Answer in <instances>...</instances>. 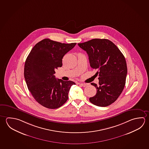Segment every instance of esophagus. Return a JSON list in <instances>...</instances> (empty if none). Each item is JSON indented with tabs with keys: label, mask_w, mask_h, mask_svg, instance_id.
<instances>
[{
	"label": "esophagus",
	"mask_w": 149,
	"mask_h": 149,
	"mask_svg": "<svg viewBox=\"0 0 149 149\" xmlns=\"http://www.w3.org/2000/svg\"><path fill=\"white\" fill-rule=\"evenodd\" d=\"M80 85H81V86H83V87H85V86H88L89 84H88L87 83H81L80 84Z\"/></svg>",
	"instance_id": "34e87169"
}]
</instances>
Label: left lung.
I'll list each match as a JSON object with an SVG mask.
<instances>
[{
	"mask_svg": "<svg viewBox=\"0 0 149 149\" xmlns=\"http://www.w3.org/2000/svg\"><path fill=\"white\" fill-rule=\"evenodd\" d=\"M78 45L87 53L91 68L98 70L99 85L91 83L97 93L89 101L97 106H108L117 99L125 86L127 66L125 56L113 42L106 39H94Z\"/></svg>",
	"mask_w": 149,
	"mask_h": 149,
	"instance_id": "1",
	"label": "left lung"
}]
</instances>
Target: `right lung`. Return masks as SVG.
Masks as SVG:
<instances>
[{
	"mask_svg": "<svg viewBox=\"0 0 149 149\" xmlns=\"http://www.w3.org/2000/svg\"><path fill=\"white\" fill-rule=\"evenodd\" d=\"M76 43H62L49 39L42 40L34 45L26 58L24 76L29 91L43 106L56 109L68 98L72 81L55 78V69L62 66V58Z\"/></svg>",
	"mask_w": 149,
	"mask_h": 149,
	"instance_id": "add662e5",
	"label": "right lung"
}]
</instances>
